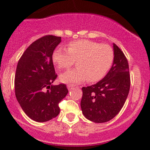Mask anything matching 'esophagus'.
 <instances>
[{"label":"esophagus","instance_id":"1","mask_svg":"<svg viewBox=\"0 0 150 150\" xmlns=\"http://www.w3.org/2000/svg\"><path fill=\"white\" fill-rule=\"evenodd\" d=\"M73 88H74L73 85H67V88H68V90H69V91L72 90Z\"/></svg>","mask_w":150,"mask_h":150}]
</instances>
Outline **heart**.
Masks as SVG:
<instances>
[{
	"instance_id": "obj_1",
	"label": "heart",
	"mask_w": 150,
	"mask_h": 150,
	"mask_svg": "<svg viewBox=\"0 0 150 150\" xmlns=\"http://www.w3.org/2000/svg\"><path fill=\"white\" fill-rule=\"evenodd\" d=\"M52 60L59 69H67L76 60V68L60 75L62 83H78L87 79L94 83L102 79L110 69L114 51L109 45L82 39L68 43L67 49L61 46L56 48Z\"/></svg>"
}]
</instances>
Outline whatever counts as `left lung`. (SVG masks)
Instances as JSON below:
<instances>
[{
  "label": "left lung",
  "mask_w": 150,
  "mask_h": 150,
  "mask_svg": "<svg viewBox=\"0 0 150 150\" xmlns=\"http://www.w3.org/2000/svg\"><path fill=\"white\" fill-rule=\"evenodd\" d=\"M112 65L103 79L83 87L81 107L88 120L101 123L115 117L125 104L130 90V75L126 57L113 43Z\"/></svg>",
  "instance_id": "8db88e82"
}]
</instances>
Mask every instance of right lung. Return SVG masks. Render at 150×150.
<instances>
[{
  "instance_id": "add662e5",
  "label": "right lung",
  "mask_w": 150,
  "mask_h": 150,
  "mask_svg": "<svg viewBox=\"0 0 150 150\" xmlns=\"http://www.w3.org/2000/svg\"><path fill=\"white\" fill-rule=\"evenodd\" d=\"M61 40V37L54 35L40 38L25 50L18 62L15 95L25 114L36 122L57 117L60 112L59 103L68 93L66 85H52L57 77L52 54Z\"/></svg>"
}]
</instances>
